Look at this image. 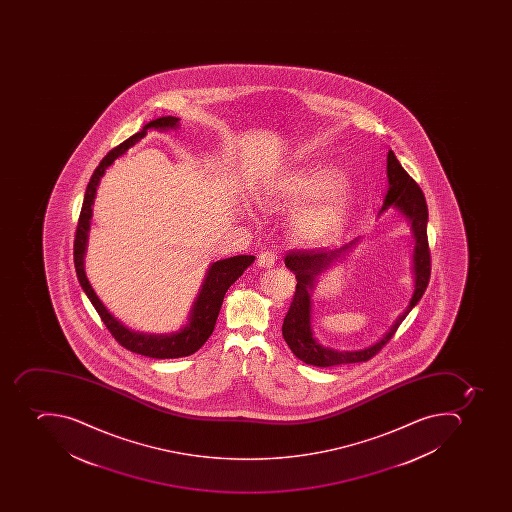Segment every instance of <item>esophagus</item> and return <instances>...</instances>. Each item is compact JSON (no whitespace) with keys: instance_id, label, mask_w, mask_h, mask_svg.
Here are the masks:
<instances>
[{"instance_id":"34e87169","label":"esophagus","mask_w":512,"mask_h":512,"mask_svg":"<svg viewBox=\"0 0 512 512\" xmlns=\"http://www.w3.org/2000/svg\"><path fill=\"white\" fill-rule=\"evenodd\" d=\"M275 264V254L272 251H262L259 254L258 266L264 267V269H270Z\"/></svg>"}]
</instances>
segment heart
<instances>
[{"label": "heart", "instance_id": "1", "mask_svg": "<svg viewBox=\"0 0 512 512\" xmlns=\"http://www.w3.org/2000/svg\"><path fill=\"white\" fill-rule=\"evenodd\" d=\"M328 166H306L288 174L262 197L264 208H291L315 197L294 214V237L306 245H325L338 237L354 206V190Z\"/></svg>", "mask_w": 512, "mask_h": 512}]
</instances>
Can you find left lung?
Returning <instances> with one entry per match:
<instances>
[{"label":"left lung","mask_w":512,"mask_h":512,"mask_svg":"<svg viewBox=\"0 0 512 512\" xmlns=\"http://www.w3.org/2000/svg\"><path fill=\"white\" fill-rule=\"evenodd\" d=\"M387 179H389V190H387L379 214H383L391 206L395 210H399L410 222L413 237H415V250H413L415 291L411 296L410 304L407 309L403 310V314L399 315L397 320L392 323L383 338L379 339L378 343L371 344L370 347H365L360 351H336V349L322 346L314 338L312 326H310V312H312L310 293L314 290L318 275L325 272L334 261L343 259L347 251L357 245L359 238H355L351 243L334 251H291L286 254L285 266L296 275L298 283H296V291H294L288 314L283 320L282 333L291 352L307 365L326 368L344 365V363L367 362L389 343V339L394 336L400 323L418 304L419 299L423 298L427 283L431 278V251H429V243H427L426 198H424L421 187L402 168L392 150L387 153Z\"/></svg>","instance_id":"obj_1"}]
</instances>
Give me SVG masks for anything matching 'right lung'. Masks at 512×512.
<instances>
[{
  "label": "right lung",
  "mask_w": 512,
  "mask_h": 512,
  "mask_svg": "<svg viewBox=\"0 0 512 512\" xmlns=\"http://www.w3.org/2000/svg\"><path fill=\"white\" fill-rule=\"evenodd\" d=\"M179 128V118L161 117L152 120L144 126L139 133L121 142L118 147L110 150L101 163L94 169L93 176L89 179L86 187L85 200L81 206L80 218H78L77 232H75V243H73V261H75V270H77L78 282L85 291L89 301L93 304L97 314L102 318L104 325L109 328L113 338L117 339L118 344L126 347L128 351L136 354L152 357V359H179L195 352L206 343L213 333L214 325L218 320L219 310H221L222 301L226 296V291L230 285H234L238 277H242L248 267L253 264L254 256L240 254L234 258L221 259L211 264L203 280L202 290L198 293L197 301L190 310L189 323L182 326L181 330L169 334H147L139 331L129 330L120 320L110 314L107 307L102 304L101 299L97 298L93 286L89 283L85 274V251L88 243L89 222L93 216L94 197H96L97 186L104 176L105 169L112 165L113 161L121 157L129 147H133L137 141L147 134V129H166Z\"/></svg>",
  "instance_id": "add662e5"
}]
</instances>
